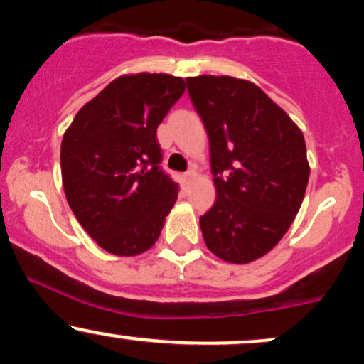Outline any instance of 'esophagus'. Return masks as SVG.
I'll return each instance as SVG.
<instances>
[{"label": "esophagus", "instance_id": "34e87169", "mask_svg": "<svg viewBox=\"0 0 364 364\" xmlns=\"http://www.w3.org/2000/svg\"><path fill=\"white\" fill-rule=\"evenodd\" d=\"M195 176H196L195 171H188V173L183 174V183H185V185H190V183L195 179Z\"/></svg>", "mask_w": 364, "mask_h": 364}]
</instances>
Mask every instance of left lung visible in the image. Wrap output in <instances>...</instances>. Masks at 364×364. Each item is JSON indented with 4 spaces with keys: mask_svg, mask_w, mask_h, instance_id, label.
Segmentation results:
<instances>
[{
    "mask_svg": "<svg viewBox=\"0 0 364 364\" xmlns=\"http://www.w3.org/2000/svg\"><path fill=\"white\" fill-rule=\"evenodd\" d=\"M205 124L217 200L200 229L229 263L262 258L282 240L310 178L303 132L260 87L228 75L186 78Z\"/></svg>",
    "mask_w": 364,
    "mask_h": 364,
    "instance_id": "8db88e82",
    "label": "left lung"
}]
</instances>
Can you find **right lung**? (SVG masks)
Here are the masks:
<instances>
[{
	"mask_svg": "<svg viewBox=\"0 0 364 364\" xmlns=\"http://www.w3.org/2000/svg\"><path fill=\"white\" fill-rule=\"evenodd\" d=\"M185 89L181 77L168 73L121 75L63 135L68 205L107 253L135 257L152 248L176 203L178 185L159 168L157 127Z\"/></svg>",
	"mask_w": 364,
	"mask_h": 364,
	"instance_id": "add662e5",
	"label": "right lung"
}]
</instances>
